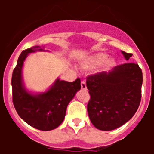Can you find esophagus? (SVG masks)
Returning <instances> with one entry per match:
<instances>
[{"instance_id":"obj_1","label":"esophagus","mask_w":154,"mask_h":154,"mask_svg":"<svg viewBox=\"0 0 154 154\" xmlns=\"http://www.w3.org/2000/svg\"><path fill=\"white\" fill-rule=\"evenodd\" d=\"M81 88H82V89H84V90H86L87 89L86 84H85V82L84 81L81 82Z\"/></svg>"}]
</instances>
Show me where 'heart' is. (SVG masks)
<instances>
[{"label": "heart", "mask_w": 154, "mask_h": 154, "mask_svg": "<svg viewBox=\"0 0 154 154\" xmlns=\"http://www.w3.org/2000/svg\"><path fill=\"white\" fill-rule=\"evenodd\" d=\"M108 58V56L106 54H103V53H97L96 55H94L93 56L91 57L89 59V61L87 62V63L85 64V67L86 68H90V69H93V68L99 67L100 65H103V63H105ZM113 61L110 60L107 61L106 63V66H111V65H113Z\"/></svg>", "instance_id": "1"}]
</instances>
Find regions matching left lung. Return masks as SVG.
Listing matches in <instances>:
<instances>
[{
  "label": "left lung",
  "instance_id": "8db88e82",
  "mask_svg": "<svg viewBox=\"0 0 154 154\" xmlns=\"http://www.w3.org/2000/svg\"><path fill=\"white\" fill-rule=\"evenodd\" d=\"M126 60L133 55L122 51ZM142 70L137 64L125 63L109 72L88 76L90 99L87 105L95 127L109 131L120 127L137 112L141 100Z\"/></svg>",
  "mask_w": 154,
  "mask_h": 154
}]
</instances>
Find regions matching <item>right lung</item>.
<instances>
[{"mask_svg":"<svg viewBox=\"0 0 154 154\" xmlns=\"http://www.w3.org/2000/svg\"><path fill=\"white\" fill-rule=\"evenodd\" d=\"M44 51L39 46L24 50L17 59L11 79L12 99L19 116L28 125L43 131L54 130L63 122L66 109L76 92L81 89V81L66 82L59 79L47 92L33 95L24 88L22 67L29 53Z\"/></svg>","mask_w":154,"mask_h":154,"instance_id":"obj_1","label":"right lung"}]
</instances>
